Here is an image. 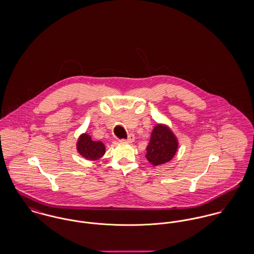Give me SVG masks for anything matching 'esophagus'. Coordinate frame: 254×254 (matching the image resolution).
Returning a JSON list of instances; mask_svg holds the SVG:
<instances>
[{
	"mask_svg": "<svg viewBox=\"0 0 254 254\" xmlns=\"http://www.w3.org/2000/svg\"><path fill=\"white\" fill-rule=\"evenodd\" d=\"M134 141V135L133 134H129L127 139H123L122 142H127V143H132Z\"/></svg>",
	"mask_w": 254,
	"mask_h": 254,
	"instance_id": "1",
	"label": "esophagus"
}]
</instances>
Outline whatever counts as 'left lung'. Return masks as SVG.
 <instances>
[{
    "instance_id": "1",
    "label": "left lung",
    "mask_w": 254,
    "mask_h": 254,
    "mask_svg": "<svg viewBox=\"0 0 254 254\" xmlns=\"http://www.w3.org/2000/svg\"><path fill=\"white\" fill-rule=\"evenodd\" d=\"M178 147L179 140L171 128L165 124H156L146 148V158L154 166L165 164L175 156Z\"/></svg>"
}]
</instances>
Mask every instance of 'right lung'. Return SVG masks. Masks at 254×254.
<instances>
[{"instance_id":"add662e5","label":"right lung","mask_w":254,"mask_h":254,"mask_svg":"<svg viewBox=\"0 0 254 254\" xmlns=\"http://www.w3.org/2000/svg\"><path fill=\"white\" fill-rule=\"evenodd\" d=\"M76 150L80 156L88 160H98L105 154L104 144L101 141H94L87 132L80 134L76 142Z\"/></svg>"}]
</instances>
